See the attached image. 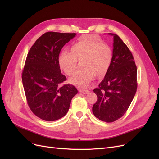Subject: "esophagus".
<instances>
[{"label": "esophagus", "instance_id": "1", "mask_svg": "<svg viewBox=\"0 0 159 159\" xmlns=\"http://www.w3.org/2000/svg\"><path fill=\"white\" fill-rule=\"evenodd\" d=\"M79 91L80 93H84V94H87V93H88L89 92V90H88V89H79Z\"/></svg>", "mask_w": 159, "mask_h": 159}]
</instances>
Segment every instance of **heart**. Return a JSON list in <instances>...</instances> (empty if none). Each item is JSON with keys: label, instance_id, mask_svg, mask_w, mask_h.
<instances>
[{"label": "heart", "instance_id": "heart-1", "mask_svg": "<svg viewBox=\"0 0 159 159\" xmlns=\"http://www.w3.org/2000/svg\"><path fill=\"white\" fill-rule=\"evenodd\" d=\"M113 60V51L106 43L96 40L93 35L81 36L70 48V52H61L57 61L60 70L71 75L80 63L81 70L70 78L69 82L78 87L88 85L96 78H103Z\"/></svg>", "mask_w": 159, "mask_h": 159}]
</instances>
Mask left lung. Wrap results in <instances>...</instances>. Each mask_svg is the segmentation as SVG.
Segmentation results:
<instances>
[{"label": "left lung", "instance_id": "8db88e82", "mask_svg": "<svg viewBox=\"0 0 159 159\" xmlns=\"http://www.w3.org/2000/svg\"><path fill=\"white\" fill-rule=\"evenodd\" d=\"M113 60L104 79L93 89L98 100L93 105L95 116L111 123L123 116L137 89V66L132 53L120 37L114 34Z\"/></svg>", "mask_w": 159, "mask_h": 159}]
</instances>
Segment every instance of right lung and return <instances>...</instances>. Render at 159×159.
<instances>
[{"label": "right lung", "mask_w": 159, "mask_h": 159, "mask_svg": "<svg viewBox=\"0 0 159 159\" xmlns=\"http://www.w3.org/2000/svg\"><path fill=\"white\" fill-rule=\"evenodd\" d=\"M75 33L48 32L42 35L28 53L22 80L27 103L32 113L46 121H54L68 113L71 100L78 93L66 80L58 66L63 46Z\"/></svg>", "instance_id": "1"}]
</instances>
